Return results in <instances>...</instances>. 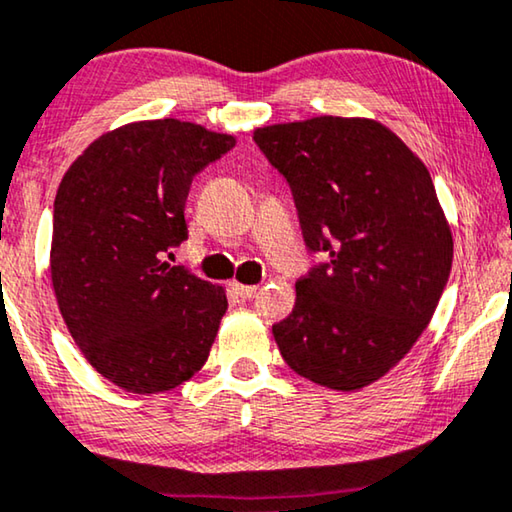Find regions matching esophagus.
Wrapping results in <instances>:
<instances>
[{
  "mask_svg": "<svg viewBox=\"0 0 512 512\" xmlns=\"http://www.w3.org/2000/svg\"><path fill=\"white\" fill-rule=\"evenodd\" d=\"M232 289H234V294L239 296V299H243V301L253 299V296L257 294V287L255 285H239V282H232Z\"/></svg>",
  "mask_w": 512,
  "mask_h": 512,
  "instance_id": "1",
  "label": "esophagus"
}]
</instances>
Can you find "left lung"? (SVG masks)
I'll list each match as a JSON object with an SVG mask.
<instances>
[{"instance_id": "left-lung-1", "label": "left lung", "mask_w": 512, "mask_h": 512, "mask_svg": "<svg viewBox=\"0 0 512 512\" xmlns=\"http://www.w3.org/2000/svg\"><path fill=\"white\" fill-rule=\"evenodd\" d=\"M253 140L292 190L308 253L324 257L296 282L273 338L301 377L358 391L414 347L451 273L430 172L370 119L315 117Z\"/></svg>"}]
</instances>
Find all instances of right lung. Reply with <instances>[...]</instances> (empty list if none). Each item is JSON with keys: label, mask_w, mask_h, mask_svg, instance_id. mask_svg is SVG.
<instances>
[{"label": "right lung", "mask_w": 512, "mask_h": 512, "mask_svg": "<svg viewBox=\"0 0 512 512\" xmlns=\"http://www.w3.org/2000/svg\"><path fill=\"white\" fill-rule=\"evenodd\" d=\"M232 147V135L188 121H137L91 142L59 183L50 273L61 317L119 388L170 391L209 358L223 287L165 257L188 239L190 181Z\"/></svg>", "instance_id": "obj_1"}]
</instances>
